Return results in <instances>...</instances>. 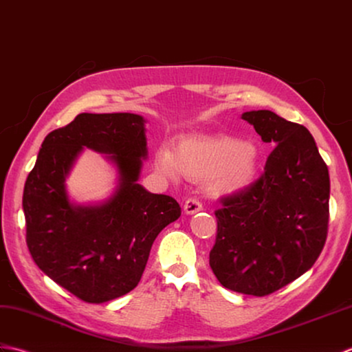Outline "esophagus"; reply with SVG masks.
Here are the masks:
<instances>
[{"mask_svg": "<svg viewBox=\"0 0 352 352\" xmlns=\"http://www.w3.org/2000/svg\"><path fill=\"white\" fill-rule=\"evenodd\" d=\"M201 209H203L201 203L199 200H196V199H188V200L185 201V205H184V212L186 215H192V214H196V212H200Z\"/></svg>", "mask_w": 352, "mask_h": 352, "instance_id": "1", "label": "esophagus"}]
</instances>
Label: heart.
Listing matches in <instances>:
<instances>
[{
  "label": "heart",
  "mask_w": 352,
  "mask_h": 352,
  "mask_svg": "<svg viewBox=\"0 0 352 352\" xmlns=\"http://www.w3.org/2000/svg\"><path fill=\"white\" fill-rule=\"evenodd\" d=\"M155 166L173 181L181 175L190 181H206L215 196H235L256 181L261 167V152L248 140L230 135H194L177 142L175 152L161 147Z\"/></svg>",
  "instance_id": "b5f03b06"
}]
</instances>
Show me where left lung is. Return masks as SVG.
Wrapping results in <instances>:
<instances>
[{
	"label": "left lung",
	"mask_w": 352,
	"mask_h": 352,
	"mask_svg": "<svg viewBox=\"0 0 352 352\" xmlns=\"http://www.w3.org/2000/svg\"><path fill=\"white\" fill-rule=\"evenodd\" d=\"M271 143L265 173L218 209L210 270L224 287L263 296L302 276L321 254L330 176L310 132L270 110L241 116Z\"/></svg>",
	"instance_id": "8db88e82"
}]
</instances>
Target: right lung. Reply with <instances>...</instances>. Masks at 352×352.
<instances>
[{
	"mask_svg": "<svg viewBox=\"0 0 352 352\" xmlns=\"http://www.w3.org/2000/svg\"><path fill=\"white\" fill-rule=\"evenodd\" d=\"M84 148L105 154L118 175L110 198L85 206L69 199L65 185ZM146 160L143 116L82 113L46 135L27 177L22 208L30 253L46 276L85 302L131 292L153 241L181 217L173 197L138 184Z\"/></svg>",
	"mask_w": 352,
	"mask_h": 352,
	"instance_id": "add662e5",
	"label": "right lung"
}]
</instances>
